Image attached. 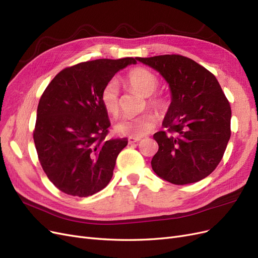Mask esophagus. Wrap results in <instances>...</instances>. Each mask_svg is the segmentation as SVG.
<instances>
[{"instance_id": "obj_1", "label": "esophagus", "mask_w": 258, "mask_h": 258, "mask_svg": "<svg viewBox=\"0 0 258 258\" xmlns=\"http://www.w3.org/2000/svg\"><path fill=\"white\" fill-rule=\"evenodd\" d=\"M140 140H141L140 138H132V137H129V139H128V142H129V144H132V143L139 142Z\"/></svg>"}]
</instances>
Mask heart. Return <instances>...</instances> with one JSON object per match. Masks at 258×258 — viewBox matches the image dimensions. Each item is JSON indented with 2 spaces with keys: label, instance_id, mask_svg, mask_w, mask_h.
I'll return each instance as SVG.
<instances>
[{
  "label": "heart",
  "instance_id": "b5f03b06",
  "mask_svg": "<svg viewBox=\"0 0 258 258\" xmlns=\"http://www.w3.org/2000/svg\"><path fill=\"white\" fill-rule=\"evenodd\" d=\"M128 87L145 97L147 105L156 113L161 114L167 110L168 100L162 93L156 92L159 87V79L150 70L137 67L124 76ZM100 101L104 110L113 116L118 115L120 111V91L115 80L108 81L100 93ZM156 116L146 112L139 116H124L115 124V131L120 136L140 138L152 131L156 126Z\"/></svg>",
  "mask_w": 258,
  "mask_h": 258
}]
</instances>
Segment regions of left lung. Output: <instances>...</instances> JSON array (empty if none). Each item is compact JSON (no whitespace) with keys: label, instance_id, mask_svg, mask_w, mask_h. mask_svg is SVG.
I'll return each mask as SVG.
<instances>
[{"label":"left lung","instance_id":"1","mask_svg":"<svg viewBox=\"0 0 258 258\" xmlns=\"http://www.w3.org/2000/svg\"><path fill=\"white\" fill-rule=\"evenodd\" d=\"M158 71L170 86L172 101L154 139L158 152L152 168L175 185L196 183L221 162L230 139L231 108L216 77L181 54L138 58Z\"/></svg>","mask_w":258,"mask_h":258}]
</instances>
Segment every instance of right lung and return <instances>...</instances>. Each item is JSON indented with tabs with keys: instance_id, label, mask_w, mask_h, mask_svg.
I'll use <instances>...</instances> for the list:
<instances>
[{
	"instance_id": "obj_1",
	"label": "right lung",
	"mask_w": 258,
	"mask_h": 258,
	"mask_svg": "<svg viewBox=\"0 0 258 258\" xmlns=\"http://www.w3.org/2000/svg\"><path fill=\"white\" fill-rule=\"evenodd\" d=\"M137 60L81 62L60 71L43 92L34 144L44 172L62 192L88 197L110 183L128 140L106 138L111 122L100 93L119 70Z\"/></svg>"
}]
</instances>
